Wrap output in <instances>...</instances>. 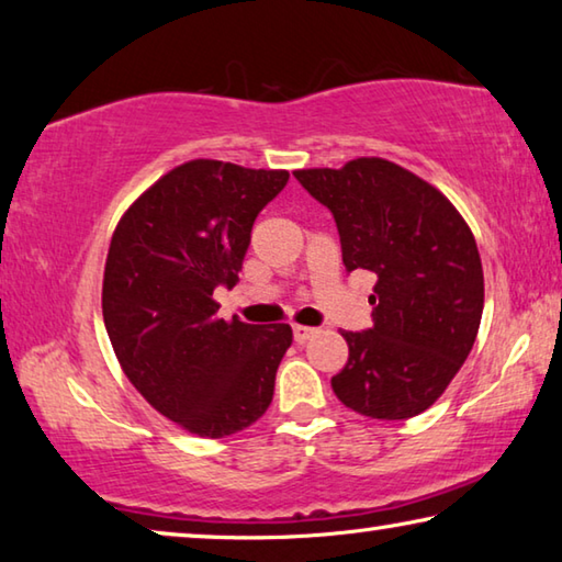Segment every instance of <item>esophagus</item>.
<instances>
[{"label":"esophagus","instance_id":"1","mask_svg":"<svg viewBox=\"0 0 562 562\" xmlns=\"http://www.w3.org/2000/svg\"><path fill=\"white\" fill-rule=\"evenodd\" d=\"M312 335H315V329H312V327H302V325L292 327V337H294V341H300V345H302V341H307Z\"/></svg>","mask_w":562,"mask_h":562}]
</instances>
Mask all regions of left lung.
Masks as SVG:
<instances>
[{
	"instance_id": "8db88e82",
	"label": "left lung",
	"mask_w": 562,
	"mask_h": 562,
	"mask_svg": "<svg viewBox=\"0 0 562 562\" xmlns=\"http://www.w3.org/2000/svg\"><path fill=\"white\" fill-rule=\"evenodd\" d=\"M337 223L347 272L376 274L372 327L341 331L349 359L331 389L351 412L412 418L439 398L469 357L483 315V268L459 211L384 158L294 170Z\"/></svg>"
}]
</instances>
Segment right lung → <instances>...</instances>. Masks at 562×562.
<instances>
[{
	"label": "right lung",
	"mask_w": 562,
	"mask_h": 562,
	"mask_svg": "<svg viewBox=\"0 0 562 562\" xmlns=\"http://www.w3.org/2000/svg\"><path fill=\"white\" fill-rule=\"evenodd\" d=\"M288 170L190 160L133 203L111 237L103 325L123 374L186 431L223 439L258 422L292 345L290 325L215 315L243 270L255 217Z\"/></svg>",
	"instance_id": "right-lung-1"
}]
</instances>
